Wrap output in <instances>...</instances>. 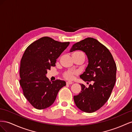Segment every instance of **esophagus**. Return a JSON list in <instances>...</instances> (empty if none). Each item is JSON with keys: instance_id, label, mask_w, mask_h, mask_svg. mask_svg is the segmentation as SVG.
Returning a JSON list of instances; mask_svg holds the SVG:
<instances>
[{"instance_id": "34e87169", "label": "esophagus", "mask_w": 132, "mask_h": 132, "mask_svg": "<svg viewBox=\"0 0 132 132\" xmlns=\"http://www.w3.org/2000/svg\"><path fill=\"white\" fill-rule=\"evenodd\" d=\"M73 84L72 82H70V81H67L66 82V84L67 85H72Z\"/></svg>"}]
</instances>
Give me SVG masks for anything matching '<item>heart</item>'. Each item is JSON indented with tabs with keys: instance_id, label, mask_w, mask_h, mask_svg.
<instances>
[{
	"instance_id": "b5f03b06",
	"label": "heart",
	"mask_w": 132,
	"mask_h": 132,
	"mask_svg": "<svg viewBox=\"0 0 132 132\" xmlns=\"http://www.w3.org/2000/svg\"><path fill=\"white\" fill-rule=\"evenodd\" d=\"M76 53V52H75ZM78 74V72L76 71H67L66 72L63 73V77L67 79V80H72L73 79L75 75H76Z\"/></svg>"
}]
</instances>
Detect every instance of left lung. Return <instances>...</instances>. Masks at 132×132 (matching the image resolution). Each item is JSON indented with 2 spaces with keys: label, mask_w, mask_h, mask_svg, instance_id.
<instances>
[{
  "label": "left lung",
  "mask_w": 132,
  "mask_h": 132,
  "mask_svg": "<svg viewBox=\"0 0 132 132\" xmlns=\"http://www.w3.org/2000/svg\"><path fill=\"white\" fill-rule=\"evenodd\" d=\"M76 50L84 52L88 60L80 78L88 84L92 81L93 84L88 87L80 84L81 91L73 100L80 110L92 113L102 107L111 96L116 80V64L108 48L92 37L73 44L70 51Z\"/></svg>",
  "instance_id": "left-lung-1"
}]
</instances>
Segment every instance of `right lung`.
Listing matches in <instances>:
<instances>
[{"label":"right lung","instance_id":"obj_1","mask_svg":"<svg viewBox=\"0 0 132 132\" xmlns=\"http://www.w3.org/2000/svg\"><path fill=\"white\" fill-rule=\"evenodd\" d=\"M69 44L45 36L31 44L24 52L20 62V85L26 98L37 110L51 106L59 90L66 86L64 81H50L46 75Z\"/></svg>","mask_w":132,"mask_h":132}]
</instances>
